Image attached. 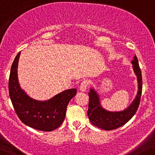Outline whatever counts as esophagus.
Returning a JSON list of instances; mask_svg holds the SVG:
<instances>
[{"mask_svg":"<svg viewBox=\"0 0 155 155\" xmlns=\"http://www.w3.org/2000/svg\"><path fill=\"white\" fill-rule=\"evenodd\" d=\"M88 86V81L87 80H84L81 81L80 86H79V91L81 92H85Z\"/></svg>","mask_w":155,"mask_h":155,"instance_id":"1","label":"esophagus"}]
</instances>
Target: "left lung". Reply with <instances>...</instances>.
Segmentation results:
<instances>
[{
    "mask_svg": "<svg viewBox=\"0 0 155 155\" xmlns=\"http://www.w3.org/2000/svg\"><path fill=\"white\" fill-rule=\"evenodd\" d=\"M133 71L137 76V93L131 104L122 111H110L101 106L99 95L93 87L90 89L87 116L93 125L104 130H113L124 125L133 117L140 101L142 93V75L136 55L132 60Z\"/></svg>",
    "mask_w": 155,
    "mask_h": 155,
    "instance_id": "obj_1",
    "label": "left lung"
}]
</instances>
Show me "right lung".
<instances>
[{
	"label": "right lung",
	"instance_id": "add662e5",
	"mask_svg": "<svg viewBox=\"0 0 155 155\" xmlns=\"http://www.w3.org/2000/svg\"><path fill=\"white\" fill-rule=\"evenodd\" d=\"M20 52L12 64L8 79L10 99L17 115L25 125L35 130L51 132L62 124L66 109L76 89H69L58 93L47 101L34 99L20 87L18 77V67Z\"/></svg>",
	"mask_w": 155,
	"mask_h": 155
}]
</instances>
